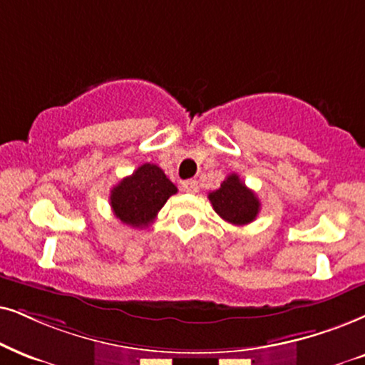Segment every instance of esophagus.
<instances>
[{
  "mask_svg": "<svg viewBox=\"0 0 365 365\" xmlns=\"http://www.w3.org/2000/svg\"><path fill=\"white\" fill-rule=\"evenodd\" d=\"M183 192H187V193H197L198 192V182L197 180H185V182H183Z\"/></svg>",
  "mask_w": 365,
  "mask_h": 365,
  "instance_id": "obj_1",
  "label": "esophagus"
}]
</instances>
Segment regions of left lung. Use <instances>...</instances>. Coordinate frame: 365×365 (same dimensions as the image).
I'll list each match as a JSON object with an SVG mask.
<instances>
[{"mask_svg": "<svg viewBox=\"0 0 365 365\" xmlns=\"http://www.w3.org/2000/svg\"><path fill=\"white\" fill-rule=\"evenodd\" d=\"M209 200L217 214L222 217L225 222L234 225L252 222L261 209L259 198L251 188L244 185L236 173H230L217 190L210 192Z\"/></svg>", "mask_w": 365, "mask_h": 365, "instance_id": "1", "label": "left lung"}]
</instances>
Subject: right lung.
<instances>
[{"label":"right lung","mask_w":365,"mask_h":365,"mask_svg":"<svg viewBox=\"0 0 365 365\" xmlns=\"http://www.w3.org/2000/svg\"><path fill=\"white\" fill-rule=\"evenodd\" d=\"M175 193L177 187L167 178L163 170L153 163H145L110 190L109 200L114 215L123 224L146 227Z\"/></svg>","instance_id":"1"}]
</instances>
